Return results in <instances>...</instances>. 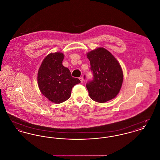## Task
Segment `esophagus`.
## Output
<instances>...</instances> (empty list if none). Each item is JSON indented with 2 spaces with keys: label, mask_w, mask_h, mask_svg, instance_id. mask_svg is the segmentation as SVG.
I'll use <instances>...</instances> for the list:
<instances>
[{
  "label": "esophagus",
  "mask_w": 160,
  "mask_h": 160,
  "mask_svg": "<svg viewBox=\"0 0 160 160\" xmlns=\"http://www.w3.org/2000/svg\"><path fill=\"white\" fill-rule=\"evenodd\" d=\"M79 79H80V82H81V83H83V82L84 78L83 77H80Z\"/></svg>",
  "instance_id": "esophagus-1"
}]
</instances>
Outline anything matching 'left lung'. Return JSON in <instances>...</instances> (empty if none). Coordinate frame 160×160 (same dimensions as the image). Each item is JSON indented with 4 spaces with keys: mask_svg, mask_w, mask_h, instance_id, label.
<instances>
[{
    "mask_svg": "<svg viewBox=\"0 0 160 160\" xmlns=\"http://www.w3.org/2000/svg\"><path fill=\"white\" fill-rule=\"evenodd\" d=\"M93 71V80L86 88L93 101L102 103L114 98L122 87L123 74L121 66L114 56L103 47L87 53Z\"/></svg>",
    "mask_w": 160,
    "mask_h": 160,
    "instance_id": "left-lung-1",
    "label": "left lung"
}]
</instances>
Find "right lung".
Masks as SVG:
<instances>
[{"instance_id":"1","label":"right lung","mask_w":160,"mask_h":160,"mask_svg":"<svg viewBox=\"0 0 160 160\" xmlns=\"http://www.w3.org/2000/svg\"><path fill=\"white\" fill-rule=\"evenodd\" d=\"M64 54H48L42 62L38 72V85L41 93L49 101L60 104L69 98L72 87L80 83L71 76L68 68L62 65Z\"/></svg>"}]
</instances>
